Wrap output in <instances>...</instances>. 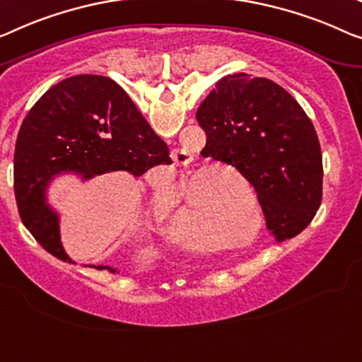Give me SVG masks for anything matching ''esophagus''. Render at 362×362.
Instances as JSON below:
<instances>
[{
  "label": "esophagus",
  "instance_id": "34e87169",
  "mask_svg": "<svg viewBox=\"0 0 362 362\" xmlns=\"http://www.w3.org/2000/svg\"><path fill=\"white\" fill-rule=\"evenodd\" d=\"M170 158L175 164H188L192 160V154L182 148H175V149H172Z\"/></svg>",
  "mask_w": 362,
  "mask_h": 362
}]
</instances>
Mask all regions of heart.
I'll use <instances>...</instances> for the list:
<instances>
[{"label": "heart", "instance_id": "obj_1", "mask_svg": "<svg viewBox=\"0 0 362 362\" xmlns=\"http://www.w3.org/2000/svg\"><path fill=\"white\" fill-rule=\"evenodd\" d=\"M202 177L203 174L199 172L195 179H183L180 182V202L172 214L170 228L179 239L195 237L199 244H204L208 240L204 235V204L197 188V179H202ZM247 195L250 197L249 190H247Z\"/></svg>", "mask_w": 362, "mask_h": 362}]
</instances>
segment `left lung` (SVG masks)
<instances>
[{
	"label": "left lung",
	"mask_w": 362,
	"mask_h": 362,
	"mask_svg": "<svg viewBox=\"0 0 362 362\" xmlns=\"http://www.w3.org/2000/svg\"><path fill=\"white\" fill-rule=\"evenodd\" d=\"M204 158L235 167L257 190L278 242L302 233L322 202V151L314 125L289 93L267 78L228 74L197 110Z\"/></svg>",
	"instance_id": "8db88e82"
}]
</instances>
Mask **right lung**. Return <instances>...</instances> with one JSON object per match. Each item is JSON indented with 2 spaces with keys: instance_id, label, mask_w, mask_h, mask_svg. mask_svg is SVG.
<instances>
[{
  "instance_id": "right-lung-1",
  "label": "right lung",
  "mask_w": 362,
  "mask_h": 362,
  "mask_svg": "<svg viewBox=\"0 0 362 362\" xmlns=\"http://www.w3.org/2000/svg\"><path fill=\"white\" fill-rule=\"evenodd\" d=\"M169 148L115 81L79 74L52 86L21 125L14 153V192L21 219L34 239L71 262L60 235V214L47 190L60 175L90 180L107 172L134 177L172 164ZM97 269L118 273V268Z\"/></svg>"
}]
</instances>
